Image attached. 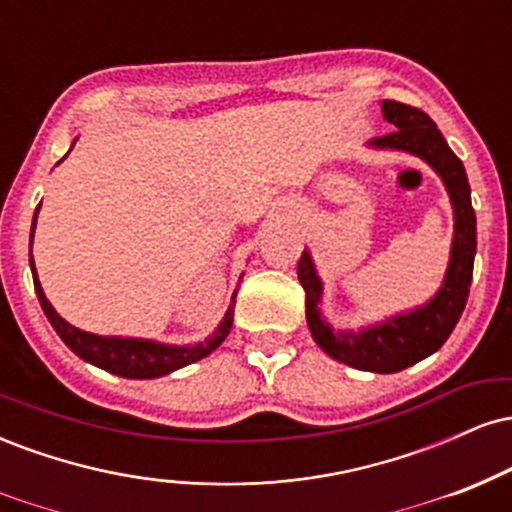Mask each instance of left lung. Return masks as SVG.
<instances>
[{
  "label": "left lung",
  "mask_w": 512,
  "mask_h": 512,
  "mask_svg": "<svg viewBox=\"0 0 512 512\" xmlns=\"http://www.w3.org/2000/svg\"><path fill=\"white\" fill-rule=\"evenodd\" d=\"M383 115L390 125H395V132L370 139V146L419 156L440 175L450 195L455 233H452L450 262L443 286L431 301L409 313L387 317L366 330L344 332L332 330L330 322L320 313L322 281L308 250H303L298 260V281L305 291V320H308L310 334L327 356L351 368L370 370V373H397L436 354L455 330L467 305L469 286H472L474 255H477V216L472 209L462 161L452 154L436 122L424 110L397 101H383Z\"/></svg>",
  "instance_id": "obj_1"
}]
</instances>
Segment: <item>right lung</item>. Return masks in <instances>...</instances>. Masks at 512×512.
Segmentation results:
<instances>
[{
    "mask_svg": "<svg viewBox=\"0 0 512 512\" xmlns=\"http://www.w3.org/2000/svg\"><path fill=\"white\" fill-rule=\"evenodd\" d=\"M38 209H40V204H38ZM38 209H35V216H33L31 243H33L35 219H38ZM31 272H33L35 293H38V301H40V305H43V313L50 320V325L55 327V332L60 334L62 342L67 344L79 358L93 363V366L108 370V373L120 375V378H132V380L161 378V375L173 373V370H178L182 366H190V363L209 356L214 349H219L221 342L228 337V332H231V327H233V308H236L238 291H233L231 305H228L221 325L216 327V332L211 334V337L204 339V342H197L192 346H175V344L151 342V339L101 337V334H91V332L79 330V327L69 325L64 317L57 315V310L52 308V303L45 298L43 286H40L38 272H35V264H33V255H31Z\"/></svg>",
    "mask_w": 512,
    "mask_h": 512,
    "instance_id": "add662e5",
    "label": "right lung"
}]
</instances>
